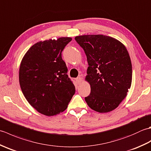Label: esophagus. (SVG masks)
Here are the masks:
<instances>
[{"mask_svg":"<svg viewBox=\"0 0 151 151\" xmlns=\"http://www.w3.org/2000/svg\"><path fill=\"white\" fill-rule=\"evenodd\" d=\"M76 82H77L78 84H81V83L82 82V81H83L82 78H81V77H78L76 79Z\"/></svg>","mask_w":151,"mask_h":151,"instance_id":"obj_1","label":"esophagus"}]
</instances>
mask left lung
<instances>
[{
    "instance_id": "left-lung-1",
    "label": "left lung",
    "mask_w": 151,
    "mask_h": 151,
    "mask_svg": "<svg viewBox=\"0 0 151 151\" xmlns=\"http://www.w3.org/2000/svg\"><path fill=\"white\" fill-rule=\"evenodd\" d=\"M84 49L88 62L85 81L91 93L85 101L99 113H107L126 98L132 84V63L129 52L121 41L104 35L75 37Z\"/></svg>"
}]
</instances>
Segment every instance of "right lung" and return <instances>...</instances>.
Here are the masks:
<instances>
[{
    "mask_svg": "<svg viewBox=\"0 0 151 151\" xmlns=\"http://www.w3.org/2000/svg\"><path fill=\"white\" fill-rule=\"evenodd\" d=\"M72 40L63 37L33 45L21 60L19 84L24 97L39 113L53 116L66 110L75 93L62 52Z\"/></svg>",
    "mask_w": 151,
    "mask_h": 151,
    "instance_id": "right-lung-1",
    "label": "right lung"
}]
</instances>
